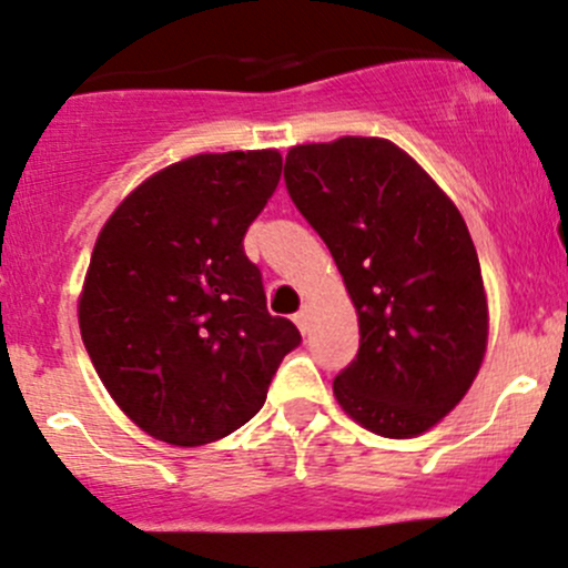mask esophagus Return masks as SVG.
<instances>
[{"instance_id": "1", "label": "esophagus", "mask_w": 568, "mask_h": 568, "mask_svg": "<svg viewBox=\"0 0 568 568\" xmlns=\"http://www.w3.org/2000/svg\"><path fill=\"white\" fill-rule=\"evenodd\" d=\"M295 325L301 327V333H303V335H306V333L311 331V314H308V308H306V306H303V308L297 311V314H295Z\"/></svg>"}]
</instances>
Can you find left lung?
I'll use <instances>...</instances> for the list:
<instances>
[{
	"instance_id": "left-lung-1",
	"label": "left lung",
	"mask_w": 568,
	"mask_h": 568,
	"mask_svg": "<svg viewBox=\"0 0 568 568\" xmlns=\"http://www.w3.org/2000/svg\"><path fill=\"white\" fill-rule=\"evenodd\" d=\"M284 179L357 311L359 352L335 376V400L371 433L423 436L460 404L487 349V295L460 211L384 138L292 145Z\"/></svg>"
}]
</instances>
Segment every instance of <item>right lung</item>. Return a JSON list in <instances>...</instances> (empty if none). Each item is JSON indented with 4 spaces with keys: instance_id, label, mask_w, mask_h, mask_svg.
Masks as SVG:
<instances>
[{
    "instance_id": "right-lung-1",
    "label": "right lung",
    "mask_w": 568,
    "mask_h": 568,
    "mask_svg": "<svg viewBox=\"0 0 568 568\" xmlns=\"http://www.w3.org/2000/svg\"><path fill=\"white\" fill-rule=\"evenodd\" d=\"M282 179L276 149L197 154L132 189L97 235L81 338L115 406L200 447L260 412L301 333L271 316L243 235Z\"/></svg>"
}]
</instances>
